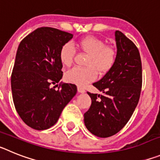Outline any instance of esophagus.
<instances>
[{"label": "esophagus", "mask_w": 160, "mask_h": 160, "mask_svg": "<svg viewBox=\"0 0 160 160\" xmlns=\"http://www.w3.org/2000/svg\"><path fill=\"white\" fill-rule=\"evenodd\" d=\"M78 91L79 93H85V89L82 88V87H78Z\"/></svg>", "instance_id": "esophagus-1"}]
</instances>
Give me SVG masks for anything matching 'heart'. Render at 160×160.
<instances>
[{
    "label": "heart",
    "instance_id": "obj_1",
    "mask_svg": "<svg viewBox=\"0 0 160 160\" xmlns=\"http://www.w3.org/2000/svg\"><path fill=\"white\" fill-rule=\"evenodd\" d=\"M82 52L89 55L86 68L74 67L66 72L65 79L68 82L78 87H86L94 81L97 71L100 74L108 73L116 62V51L111 46H106L102 40L95 37H85L76 42ZM74 49L69 43L64 44L59 52V59L64 66H70L74 56Z\"/></svg>",
    "mask_w": 160,
    "mask_h": 160
}]
</instances>
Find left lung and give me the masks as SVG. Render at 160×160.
Masks as SVG:
<instances>
[{
  "mask_svg": "<svg viewBox=\"0 0 160 160\" xmlns=\"http://www.w3.org/2000/svg\"><path fill=\"white\" fill-rule=\"evenodd\" d=\"M116 62L99 81L93 83L103 94L87 92L91 106L84 114L85 125L93 135L112 136L128 123L137 107L142 88L140 54L134 42L115 31Z\"/></svg>",
  "mask_w": 160,
  "mask_h": 160,
  "instance_id": "obj_1",
  "label": "left lung"
}]
</instances>
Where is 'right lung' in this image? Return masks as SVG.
<instances>
[{
  "label": "right lung",
  "instance_id": "add662e5",
  "mask_svg": "<svg viewBox=\"0 0 160 160\" xmlns=\"http://www.w3.org/2000/svg\"><path fill=\"white\" fill-rule=\"evenodd\" d=\"M73 34L51 27L29 33L18 46L11 75L14 106L23 122L38 131L51 128L77 93L71 83H58L63 75L61 47Z\"/></svg>",
  "mask_w": 160,
  "mask_h": 160
}]
</instances>
